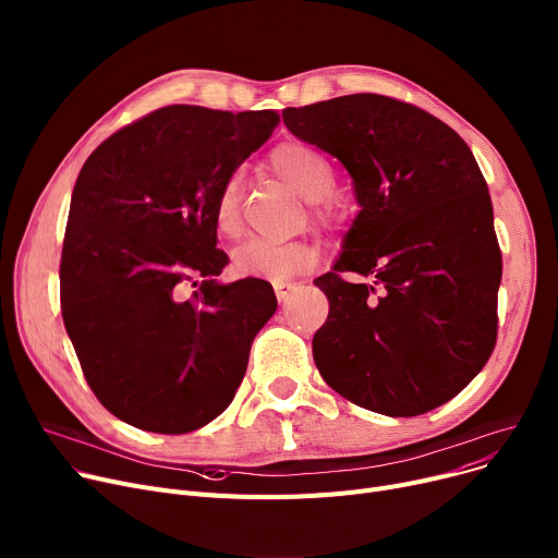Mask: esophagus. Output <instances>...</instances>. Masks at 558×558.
Wrapping results in <instances>:
<instances>
[{"label":"esophagus","instance_id":"1","mask_svg":"<svg viewBox=\"0 0 558 558\" xmlns=\"http://www.w3.org/2000/svg\"><path fill=\"white\" fill-rule=\"evenodd\" d=\"M294 290H298V286L290 283V281H279V283H275V292H277L279 304H286V302L292 298Z\"/></svg>","mask_w":558,"mask_h":558}]
</instances>
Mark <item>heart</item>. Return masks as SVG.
Listing matches in <instances>:
<instances>
[{
    "instance_id": "heart-1",
    "label": "heart",
    "mask_w": 558,
    "mask_h": 558,
    "mask_svg": "<svg viewBox=\"0 0 558 558\" xmlns=\"http://www.w3.org/2000/svg\"><path fill=\"white\" fill-rule=\"evenodd\" d=\"M272 171L283 178L294 191L313 201V218L322 227H342L347 209L340 201L326 198L336 189V169L331 159L319 148L304 142H288L270 153ZM243 182L239 175H229L211 205L214 227L220 236L234 239L241 232L243 214ZM311 264V250L302 243H272L266 239H247L232 252V270L239 277H266L283 281L302 272Z\"/></svg>"
}]
</instances>
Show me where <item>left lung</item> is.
I'll return each instance as SVG.
<instances>
[{
    "label": "left lung",
    "mask_w": 558,
    "mask_h": 558,
    "mask_svg": "<svg viewBox=\"0 0 558 558\" xmlns=\"http://www.w3.org/2000/svg\"><path fill=\"white\" fill-rule=\"evenodd\" d=\"M283 123L342 161L363 207L338 264L315 279L329 300L313 338L322 378L387 416L444 405L498 340L502 254L471 148L430 112L383 94L286 108Z\"/></svg>",
    "instance_id": "8db88e82"
}]
</instances>
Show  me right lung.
<instances>
[{"label":"right lung","mask_w":558,"mask_h":558,"mask_svg":"<svg viewBox=\"0 0 558 558\" xmlns=\"http://www.w3.org/2000/svg\"><path fill=\"white\" fill-rule=\"evenodd\" d=\"M277 123L275 110L167 106L83 163L60 256L62 322L94 397L140 430L214 421L277 311L264 279L216 281L229 258L211 218L220 184Z\"/></svg>","instance_id":"1"}]
</instances>
